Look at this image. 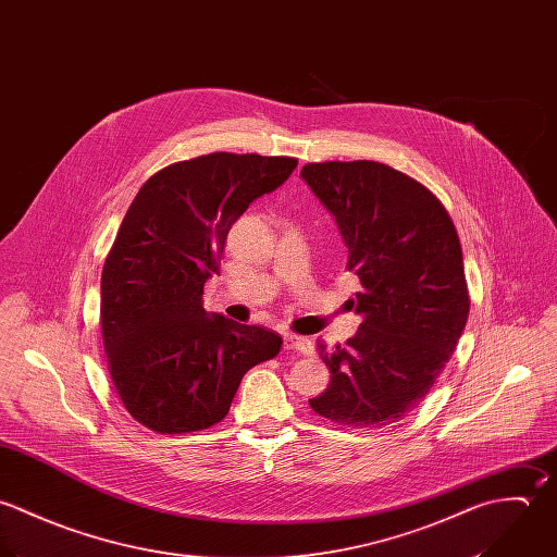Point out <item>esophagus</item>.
<instances>
[{
    "mask_svg": "<svg viewBox=\"0 0 557 557\" xmlns=\"http://www.w3.org/2000/svg\"><path fill=\"white\" fill-rule=\"evenodd\" d=\"M284 348L286 350H295V352H301V355H312L314 346L308 337H301V335H284Z\"/></svg>",
    "mask_w": 557,
    "mask_h": 557,
    "instance_id": "34e87169",
    "label": "esophagus"
}]
</instances>
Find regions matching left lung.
<instances>
[{"label": "left lung", "mask_w": 557, "mask_h": 557, "mask_svg": "<svg viewBox=\"0 0 557 557\" xmlns=\"http://www.w3.org/2000/svg\"><path fill=\"white\" fill-rule=\"evenodd\" d=\"M301 178L335 218L363 317L344 346L319 344L332 381L310 407L335 424L385 429L426 398L465 330L456 227L431 189L379 161L308 163Z\"/></svg>", "instance_id": "1"}]
</instances>
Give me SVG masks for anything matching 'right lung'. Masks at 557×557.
I'll return each instance as SVG.
<instances>
[{"instance_id":"1","label":"right lung","mask_w":557,"mask_h":557,"mask_svg":"<svg viewBox=\"0 0 557 557\" xmlns=\"http://www.w3.org/2000/svg\"><path fill=\"white\" fill-rule=\"evenodd\" d=\"M293 157L211 152L152 174L117 227L101 275L108 372L135 422L159 435L220 424L245 372L282 337L202 308L225 236L245 209L277 189Z\"/></svg>"}]
</instances>
